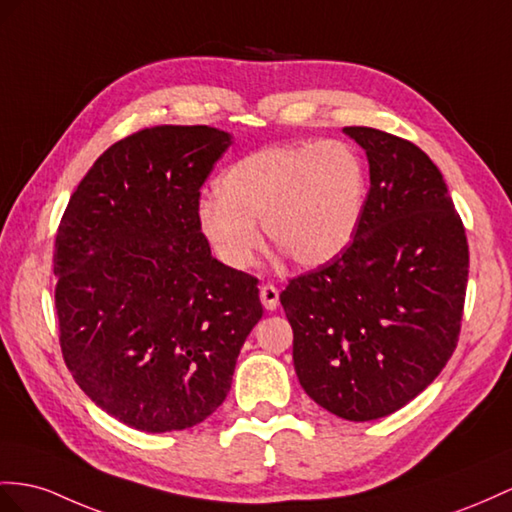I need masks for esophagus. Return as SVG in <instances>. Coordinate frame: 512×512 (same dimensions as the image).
<instances>
[{"label": "esophagus", "mask_w": 512, "mask_h": 512, "mask_svg": "<svg viewBox=\"0 0 512 512\" xmlns=\"http://www.w3.org/2000/svg\"><path fill=\"white\" fill-rule=\"evenodd\" d=\"M259 298H261V305H264L268 311H277V307H279V290L272 283L261 285Z\"/></svg>", "instance_id": "esophagus-1"}]
</instances>
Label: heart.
<instances>
[{
	"label": "heart",
	"mask_w": 512,
	"mask_h": 512,
	"mask_svg": "<svg viewBox=\"0 0 512 512\" xmlns=\"http://www.w3.org/2000/svg\"><path fill=\"white\" fill-rule=\"evenodd\" d=\"M203 194L196 225L222 264L253 266L261 229L296 264H329L350 244L365 201V170L337 140L277 144L240 157Z\"/></svg>",
	"instance_id": "1"
}]
</instances>
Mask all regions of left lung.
I'll list each match as a JSON object with an SVG mask.
<instances>
[{"label":"left lung","instance_id":"1","mask_svg":"<svg viewBox=\"0 0 512 512\" xmlns=\"http://www.w3.org/2000/svg\"><path fill=\"white\" fill-rule=\"evenodd\" d=\"M368 155L355 240L281 292L307 396L350 422L402 409L445 368L461 331L469 248L443 175L413 142L344 127Z\"/></svg>","mask_w":512,"mask_h":512}]
</instances>
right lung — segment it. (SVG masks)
Returning <instances> with one entry per match:
<instances>
[{"label": "right lung", "instance_id": "obj_1", "mask_svg": "<svg viewBox=\"0 0 512 512\" xmlns=\"http://www.w3.org/2000/svg\"><path fill=\"white\" fill-rule=\"evenodd\" d=\"M231 144L207 125L131 134L99 155L58 227L64 363L101 411L142 432L212 415L264 313L257 279L212 257L196 225L199 190Z\"/></svg>", "mask_w": 512, "mask_h": 512}]
</instances>
